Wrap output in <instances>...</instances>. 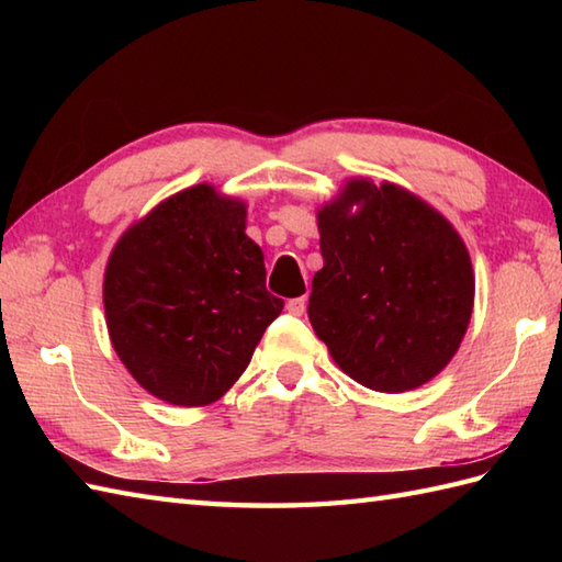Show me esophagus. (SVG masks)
Returning a JSON list of instances; mask_svg holds the SVG:
<instances>
[{"label": "esophagus", "instance_id": "34e87169", "mask_svg": "<svg viewBox=\"0 0 562 562\" xmlns=\"http://www.w3.org/2000/svg\"><path fill=\"white\" fill-rule=\"evenodd\" d=\"M288 312L292 316H302L306 312V300H304V296H296V300H290L288 302Z\"/></svg>", "mask_w": 562, "mask_h": 562}]
</instances>
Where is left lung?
I'll return each mask as SVG.
<instances>
[{
    "label": "left lung",
    "instance_id": "left-lung-1",
    "mask_svg": "<svg viewBox=\"0 0 562 562\" xmlns=\"http://www.w3.org/2000/svg\"><path fill=\"white\" fill-rule=\"evenodd\" d=\"M324 268L308 321L345 374L403 393L445 369L471 324L469 248L445 214L408 188L348 178L316 212Z\"/></svg>",
    "mask_w": 562,
    "mask_h": 562
}]
</instances>
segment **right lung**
Listing matches in <instances>:
<instances>
[{
	"label": "right lung",
	"instance_id": "1",
	"mask_svg": "<svg viewBox=\"0 0 562 562\" xmlns=\"http://www.w3.org/2000/svg\"><path fill=\"white\" fill-rule=\"evenodd\" d=\"M246 214L244 200L198 183L130 224L111 250L103 306L113 350L159 401H220L282 312Z\"/></svg>",
	"mask_w": 562,
	"mask_h": 562
}]
</instances>
